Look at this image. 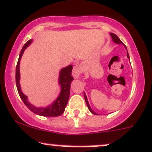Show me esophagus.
I'll use <instances>...</instances> for the list:
<instances>
[{
    "label": "esophagus",
    "instance_id": "1",
    "mask_svg": "<svg viewBox=\"0 0 152 152\" xmlns=\"http://www.w3.org/2000/svg\"><path fill=\"white\" fill-rule=\"evenodd\" d=\"M83 72V65L80 64L75 65L72 69V75L75 78H78Z\"/></svg>",
    "mask_w": 152,
    "mask_h": 152
}]
</instances>
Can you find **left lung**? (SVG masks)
I'll list each match as a JSON object with an SVG mask.
<instances>
[{
    "instance_id": "1",
    "label": "left lung",
    "mask_w": 152,
    "mask_h": 152,
    "mask_svg": "<svg viewBox=\"0 0 152 152\" xmlns=\"http://www.w3.org/2000/svg\"><path fill=\"white\" fill-rule=\"evenodd\" d=\"M110 35H111V37H112V40L114 41V42H115V43H117V44H122V45H124V47H125V48L126 49V45H124V43H123V42H122V41L120 40V39L118 37H117V35H116L115 34H114V33H110ZM126 56H127V58H129V53H128V52H127V53H126ZM84 97H85V102H86V104H87V107H88V109H89V110H90V111L92 112V114H94V115H97V113H95V112H94L93 110H92V109H91V107H90V104H89V102H88V100H87V96H86V94H85V92H84Z\"/></svg>"
}]
</instances>
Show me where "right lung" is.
Segmentation results:
<instances>
[{
    "instance_id": "obj_1",
    "label": "right lung",
    "mask_w": 152,
    "mask_h": 152,
    "mask_svg": "<svg viewBox=\"0 0 152 152\" xmlns=\"http://www.w3.org/2000/svg\"><path fill=\"white\" fill-rule=\"evenodd\" d=\"M32 42H33V40H29L24 45L22 50H21L20 53L17 65H16L15 82L18 92L20 97L24 102V104L33 113L36 114L37 115L43 116V117H58V116L63 114L69 99L70 85L73 80L72 76V65H69L60 70V75H59V85L61 87V91H60V93L56 99V100H55L50 105L46 107H37L34 106L28 102L27 96L23 93V92L21 91L20 85V61L22 58L23 52L31 44Z\"/></svg>"
}]
</instances>
